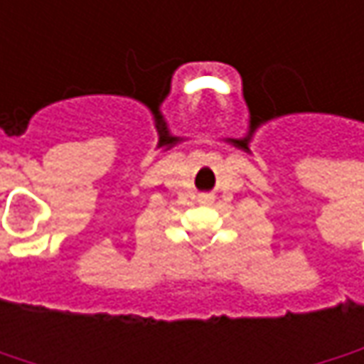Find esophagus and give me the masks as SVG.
<instances>
[{"mask_svg": "<svg viewBox=\"0 0 364 364\" xmlns=\"http://www.w3.org/2000/svg\"><path fill=\"white\" fill-rule=\"evenodd\" d=\"M199 201H201V203H209V201H211V197H209V195H201V197H199Z\"/></svg>", "mask_w": 364, "mask_h": 364, "instance_id": "1", "label": "esophagus"}]
</instances>
